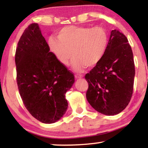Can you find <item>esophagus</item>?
I'll list each match as a JSON object with an SVG mask.
<instances>
[{
	"instance_id": "obj_1",
	"label": "esophagus",
	"mask_w": 148,
	"mask_h": 148,
	"mask_svg": "<svg viewBox=\"0 0 148 148\" xmlns=\"http://www.w3.org/2000/svg\"><path fill=\"white\" fill-rule=\"evenodd\" d=\"M75 78H76V79H78V78H83V76H81V75H78V74H76V75H75Z\"/></svg>"
}]
</instances>
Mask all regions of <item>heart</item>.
I'll return each instance as SVG.
<instances>
[{"mask_svg":"<svg viewBox=\"0 0 148 148\" xmlns=\"http://www.w3.org/2000/svg\"><path fill=\"white\" fill-rule=\"evenodd\" d=\"M57 37L48 40L50 50L63 66L73 57L72 66L76 71L92 68L104 57L108 44V35L102 27L69 26L57 32Z\"/></svg>","mask_w":148,"mask_h":148,"instance_id":"1","label":"heart"}]
</instances>
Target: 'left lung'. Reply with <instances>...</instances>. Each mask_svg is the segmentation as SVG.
Listing matches in <instances>:
<instances>
[{"instance_id": "left-lung-1", "label": "left lung", "mask_w": 148, "mask_h": 148, "mask_svg": "<svg viewBox=\"0 0 148 148\" xmlns=\"http://www.w3.org/2000/svg\"><path fill=\"white\" fill-rule=\"evenodd\" d=\"M134 74L133 53L128 39L118 30H113L103 58L85 76L89 84L87 101L104 115L119 113L132 98Z\"/></svg>"}]
</instances>
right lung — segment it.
<instances>
[{
    "instance_id": "add662e5",
    "label": "right lung",
    "mask_w": 148,
    "mask_h": 148,
    "mask_svg": "<svg viewBox=\"0 0 148 148\" xmlns=\"http://www.w3.org/2000/svg\"><path fill=\"white\" fill-rule=\"evenodd\" d=\"M15 62L18 90L31 115L44 124L60 119L68 108L65 95L74 84V76L50 52L38 24L24 30Z\"/></svg>"
}]
</instances>
